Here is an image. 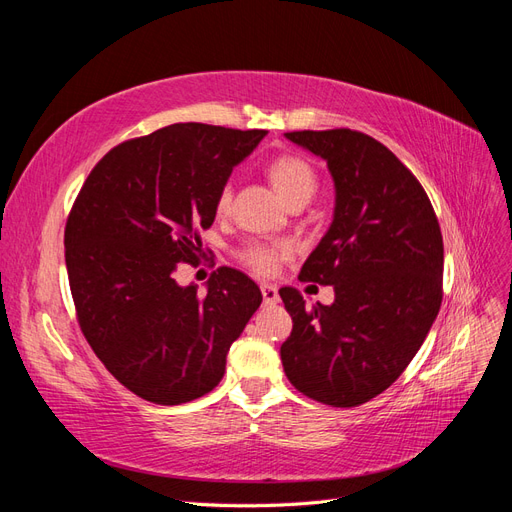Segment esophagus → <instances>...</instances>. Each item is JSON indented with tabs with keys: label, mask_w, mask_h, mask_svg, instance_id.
I'll return each instance as SVG.
<instances>
[{
	"label": "esophagus",
	"mask_w": 512,
	"mask_h": 512,
	"mask_svg": "<svg viewBox=\"0 0 512 512\" xmlns=\"http://www.w3.org/2000/svg\"><path fill=\"white\" fill-rule=\"evenodd\" d=\"M260 290H262V299H265V303H277L280 301V294H277V288L273 284H260Z\"/></svg>",
	"instance_id": "1"
}]
</instances>
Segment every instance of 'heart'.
<instances>
[{
    "instance_id": "1",
    "label": "heart",
    "mask_w": 512,
    "mask_h": 512,
    "mask_svg": "<svg viewBox=\"0 0 512 512\" xmlns=\"http://www.w3.org/2000/svg\"><path fill=\"white\" fill-rule=\"evenodd\" d=\"M269 179L273 181L275 190L286 203H292L297 198H312L316 192V173L303 158L297 156H280L275 158L269 168ZM232 188L226 183L215 200V209L218 213H226L230 209ZM292 254V245L288 241H275V243H250L243 250L241 258L247 267L258 275H273L280 267V262Z\"/></svg>"
}]
</instances>
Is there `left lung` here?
Returning a JSON list of instances; mask_svg holds the SVG:
<instances>
[{
	"mask_svg": "<svg viewBox=\"0 0 512 512\" xmlns=\"http://www.w3.org/2000/svg\"><path fill=\"white\" fill-rule=\"evenodd\" d=\"M286 138L333 177V222L299 280L333 286L335 301L307 307L297 288L280 290L292 318L282 365L320 404L361 406L401 376L440 312V224L423 185L376 138L348 128Z\"/></svg>",
	"mask_w": 512,
	"mask_h": 512,
	"instance_id": "8db88e82",
	"label": "left lung"
}]
</instances>
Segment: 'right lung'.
Segmentation results:
<instances>
[{
	"label": "right lung",
	"mask_w": 512,
	"mask_h": 512,
	"mask_svg": "<svg viewBox=\"0 0 512 512\" xmlns=\"http://www.w3.org/2000/svg\"><path fill=\"white\" fill-rule=\"evenodd\" d=\"M265 136L173 123L108 151L74 200L64 245L81 331L104 367L151 404L213 391L262 301L237 269L220 267L205 292L173 275L200 252L196 230L213 224L232 168Z\"/></svg>",
	"instance_id": "obj_1"
}]
</instances>
